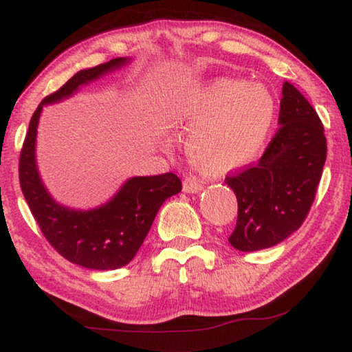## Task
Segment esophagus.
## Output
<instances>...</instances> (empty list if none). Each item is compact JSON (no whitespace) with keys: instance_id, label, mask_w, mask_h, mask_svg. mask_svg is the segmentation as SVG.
<instances>
[{"instance_id":"obj_1","label":"esophagus","mask_w":352,"mask_h":352,"mask_svg":"<svg viewBox=\"0 0 352 352\" xmlns=\"http://www.w3.org/2000/svg\"><path fill=\"white\" fill-rule=\"evenodd\" d=\"M204 183L199 180L197 177H186L185 182H183V191L185 192H199L202 191Z\"/></svg>"}]
</instances>
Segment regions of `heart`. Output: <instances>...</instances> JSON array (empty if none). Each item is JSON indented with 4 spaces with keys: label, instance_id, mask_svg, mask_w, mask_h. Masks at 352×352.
Instances as JSON below:
<instances>
[{
    "label": "heart",
    "instance_id": "obj_1",
    "mask_svg": "<svg viewBox=\"0 0 352 352\" xmlns=\"http://www.w3.org/2000/svg\"><path fill=\"white\" fill-rule=\"evenodd\" d=\"M276 102L265 86L217 80L192 98L186 124L188 153L208 174H227L252 163L274 124Z\"/></svg>",
    "mask_w": 352,
    "mask_h": 352
}]
</instances>
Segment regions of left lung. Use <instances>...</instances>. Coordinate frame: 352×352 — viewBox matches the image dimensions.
Wrapping results in <instances>:
<instances>
[{"label": "left lung", "mask_w": 352, "mask_h": 352, "mask_svg": "<svg viewBox=\"0 0 352 352\" xmlns=\"http://www.w3.org/2000/svg\"><path fill=\"white\" fill-rule=\"evenodd\" d=\"M278 128L258 160L226 185L236 194L238 219L228 243L241 252L267 249L302 226L326 163L320 117L296 87L283 82Z\"/></svg>", "instance_id": "8db88e82"}]
</instances>
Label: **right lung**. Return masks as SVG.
Listing matches in <instances>:
<instances>
[{
    "label": "right lung",
    "instance_id": "obj_1",
    "mask_svg": "<svg viewBox=\"0 0 352 352\" xmlns=\"http://www.w3.org/2000/svg\"><path fill=\"white\" fill-rule=\"evenodd\" d=\"M116 58L92 69L80 70L59 91L42 100L31 117L20 153V186L31 213L47 241L72 263L89 270L108 271L130 263L142 246L160 206L182 191L175 174L133 177L109 202L92 210H74L56 202L43 186L36 164V136L45 104L69 98L78 87L126 65Z\"/></svg>",
    "mask_w": 352,
    "mask_h": 352
}]
</instances>
